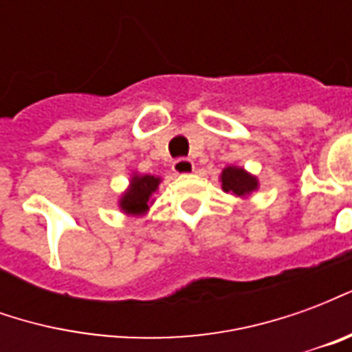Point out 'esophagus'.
Masks as SVG:
<instances>
[{"mask_svg":"<svg viewBox=\"0 0 352 352\" xmlns=\"http://www.w3.org/2000/svg\"><path fill=\"white\" fill-rule=\"evenodd\" d=\"M173 171H175L177 175H188V173H192L194 169H196V166H194V162L188 160V158H179V160L173 162Z\"/></svg>","mask_w":352,"mask_h":352,"instance_id":"obj_1","label":"esophagus"}]
</instances>
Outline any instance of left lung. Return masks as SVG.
I'll return each instance as SVG.
<instances>
[{
    "instance_id": "1",
    "label": "left lung",
    "mask_w": 352,
    "mask_h": 352,
    "mask_svg": "<svg viewBox=\"0 0 352 352\" xmlns=\"http://www.w3.org/2000/svg\"><path fill=\"white\" fill-rule=\"evenodd\" d=\"M219 181H221L222 190L239 199L251 198L252 192L258 190L260 186L258 177L249 173L241 166H226V168L222 169Z\"/></svg>"
}]
</instances>
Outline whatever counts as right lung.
<instances>
[{"label":"right lung","mask_w":352,"mask_h":352,"mask_svg":"<svg viewBox=\"0 0 352 352\" xmlns=\"http://www.w3.org/2000/svg\"><path fill=\"white\" fill-rule=\"evenodd\" d=\"M162 177L148 175V173H138L133 171L130 175L128 188L118 198V209L128 217H143L148 213V209L154 204V194L158 192Z\"/></svg>","instance_id":"add662e5"}]
</instances>
